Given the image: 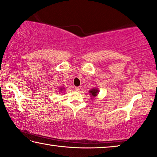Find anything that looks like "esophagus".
<instances>
[{
    "instance_id": "esophagus-1",
    "label": "esophagus",
    "mask_w": 157,
    "mask_h": 157,
    "mask_svg": "<svg viewBox=\"0 0 157 157\" xmlns=\"http://www.w3.org/2000/svg\"><path fill=\"white\" fill-rule=\"evenodd\" d=\"M80 89H81V86H76V87H75V90L77 91H79V90H80Z\"/></svg>"
}]
</instances>
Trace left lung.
<instances>
[{
	"mask_svg": "<svg viewBox=\"0 0 157 157\" xmlns=\"http://www.w3.org/2000/svg\"><path fill=\"white\" fill-rule=\"evenodd\" d=\"M89 93L90 94V96L91 97V98H95V97L97 96L98 95V93H99V90L98 89V88H93L90 89V90L89 91Z\"/></svg>",
	"mask_w": 157,
	"mask_h": 157,
	"instance_id": "8db88e82",
	"label": "left lung"
}]
</instances>
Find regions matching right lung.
Returning a JSON list of instances; mask_svg holds the SVG:
<instances>
[{"label":"right lung","instance_id":"1","mask_svg":"<svg viewBox=\"0 0 157 157\" xmlns=\"http://www.w3.org/2000/svg\"><path fill=\"white\" fill-rule=\"evenodd\" d=\"M64 89H65V88H64V87H61H61L59 88V92H61L62 91H63Z\"/></svg>","mask_w":157,"mask_h":157}]
</instances>
